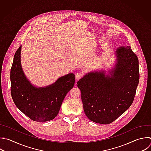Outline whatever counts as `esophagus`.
I'll list each match as a JSON object with an SVG mask.
<instances>
[{"instance_id":"obj_1","label":"esophagus","mask_w":151,"mask_h":151,"mask_svg":"<svg viewBox=\"0 0 151 151\" xmlns=\"http://www.w3.org/2000/svg\"><path fill=\"white\" fill-rule=\"evenodd\" d=\"M83 74L82 73H77L76 74V80H79V79H80V78H81L82 77H83Z\"/></svg>"}]
</instances>
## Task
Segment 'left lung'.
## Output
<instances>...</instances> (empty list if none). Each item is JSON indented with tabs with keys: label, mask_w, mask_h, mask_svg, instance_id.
Here are the masks:
<instances>
[{
	"label": "left lung",
	"mask_w": 151,
	"mask_h": 151,
	"mask_svg": "<svg viewBox=\"0 0 151 151\" xmlns=\"http://www.w3.org/2000/svg\"><path fill=\"white\" fill-rule=\"evenodd\" d=\"M117 62L110 76L103 71L90 72L77 82L87 117L109 124L132 104L139 80V61L129 46L116 51Z\"/></svg>",
	"instance_id": "left-lung-1"
}]
</instances>
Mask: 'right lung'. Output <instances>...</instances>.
Here are the masks:
<instances>
[{
	"mask_svg": "<svg viewBox=\"0 0 151 151\" xmlns=\"http://www.w3.org/2000/svg\"><path fill=\"white\" fill-rule=\"evenodd\" d=\"M21 45L16 51L11 70V91L17 107L31 120L47 122L58 114L67 93L74 87L73 73L45 87L34 86L25 76L21 63Z\"/></svg>",
	"mask_w": 151,
	"mask_h": 151,
	"instance_id": "right-lung-1",
	"label": "right lung"
}]
</instances>
